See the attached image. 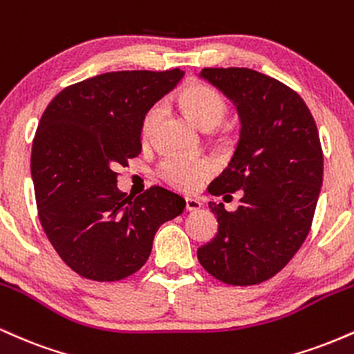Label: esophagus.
I'll return each instance as SVG.
<instances>
[{
    "mask_svg": "<svg viewBox=\"0 0 354 354\" xmlns=\"http://www.w3.org/2000/svg\"><path fill=\"white\" fill-rule=\"evenodd\" d=\"M201 208L200 200H194V198H186V211H198Z\"/></svg>",
    "mask_w": 354,
    "mask_h": 354,
    "instance_id": "esophagus-1",
    "label": "esophagus"
}]
</instances>
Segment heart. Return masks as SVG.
<instances>
[{"label":"heart","instance_id":"1","mask_svg":"<svg viewBox=\"0 0 354 354\" xmlns=\"http://www.w3.org/2000/svg\"><path fill=\"white\" fill-rule=\"evenodd\" d=\"M180 104L186 116L201 129H214L226 115V101L218 89L203 83H193L183 88L178 95ZM160 120V109L149 108L141 121V136L149 140ZM161 176L176 188L191 191L201 185L211 174V165L205 160H188V158H168L160 168Z\"/></svg>","mask_w":354,"mask_h":354}]
</instances>
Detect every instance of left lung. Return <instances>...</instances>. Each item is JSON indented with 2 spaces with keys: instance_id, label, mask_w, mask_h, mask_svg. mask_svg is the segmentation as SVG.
<instances>
[{
  "instance_id": "left-lung-1",
  "label": "left lung",
  "mask_w": 354,
  "mask_h": 354,
  "mask_svg": "<svg viewBox=\"0 0 354 354\" xmlns=\"http://www.w3.org/2000/svg\"><path fill=\"white\" fill-rule=\"evenodd\" d=\"M200 78L238 109L241 131L233 158L209 194L243 191L236 211L209 203L218 233L198 250L201 266L226 284L270 279L310 233L323 185V151L310 109L281 81L248 68H205Z\"/></svg>"
}]
</instances>
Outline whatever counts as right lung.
Instances as JSON below:
<instances>
[{"label": "right lung", "instance_id": "1", "mask_svg": "<svg viewBox=\"0 0 354 354\" xmlns=\"http://www.w3.org/2000/svg\"><path fill=\"white\" fill-rule=\"evenodd\" d=\"M181 70L113 71L64 88L44 109L31 149L38 216L59 258L95 281H118L149 258L158 228L186 201L153 186L118 189L116 166L141 153V121Z\"/></svg>", "mask_w": 354, "mask_h": 354}]
</instances>
